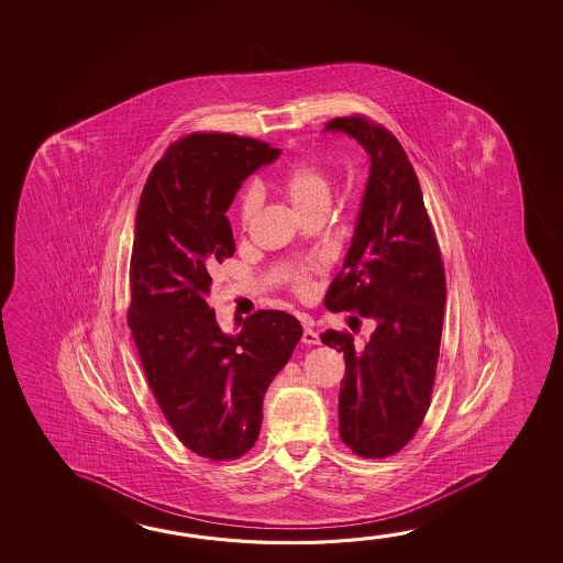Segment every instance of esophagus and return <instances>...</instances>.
I'll use <instances>...</instances> for the list:
<instances>
[{
  "mask_svg": "<svg viewBox=\"0 0 563 563\" xmlns=\"http://www.w3.org/2000/svg\"><path fill=\"white\" fill-rule=\"evenodd\" d=\"M302 343H306V345H318L320 343V335H318V332H313L312 328H305Z\"/></svg>",
  "mask_w": 563,
  "mask_h": 563,
  "instance_id": "34e87169",
  "label": "esophagus"
}]
</instances>
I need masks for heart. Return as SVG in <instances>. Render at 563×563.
<instances>
[{
    "label": "heart",
    "instance_id": "1",
    "mask_svg": "<svg viewBox=\"0 0 563 563\" xmlns=\"http://www.w3.org/2000/svg\"><path fill=\"white\" fill-rule=\"evenodd\" d=\"M283 190L286 198L295 206L298 213H305L313 208L316 203H328L330 200V178L325 175L322 166L313 163L310 158L298 161L290 166L283 178ZM261 208V192L255 185L245 186L238 202V216L243 228H250L253 218L257 216ZM292 288L300 296H308L312 292V277L310 271L305 267L296 268L292 273Z\"/></svg>",
    "mask_w": 563,
    "mask_h": 563
}]
</instances>
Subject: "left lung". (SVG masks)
Wrapping results in <instances>:
<instances>
[{
	"label": "left lung",
	"instance_id": "left-lung-1",
	"mask_svg": "<svg viewBox=\"0 0 563 563\" xmlns=\"http://www.w3.org/2000/svg\"><path fill=\"white\" fill-rule=\"evenodd\" d=\"M371 157L360 220L343 268L323 305L377 323L363 345L350 332H323L343 351L340 435L361 457H388L424 422L440 357L445 273L424 196L398 139L367 115L328 121Z\"/></svg>",
	"mask_w": 563,
	"mask_h": 563
}]
</instances>
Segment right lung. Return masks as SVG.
Returning <instances> with one entry per match:
<instances>
[{"mask_svg": "<svg viewBox=\"0 0 563 563\" xmlns=\"http://www.w3.org/2000/svg\"><path fill=\"white\" fill-rule=\"evenodd\" d=\"M278 153L258 139L190 133L153 166L139 202L128 323L166 422L206 460H240L255 445L263 397L302 338L280 310H257L225 335L208 306L210 275L235 251L225 212Z\"/></svg>", "mask_w": 563, "mask_h": 563, "instance_id": "1", "label": "right lung"}]
</instances>
